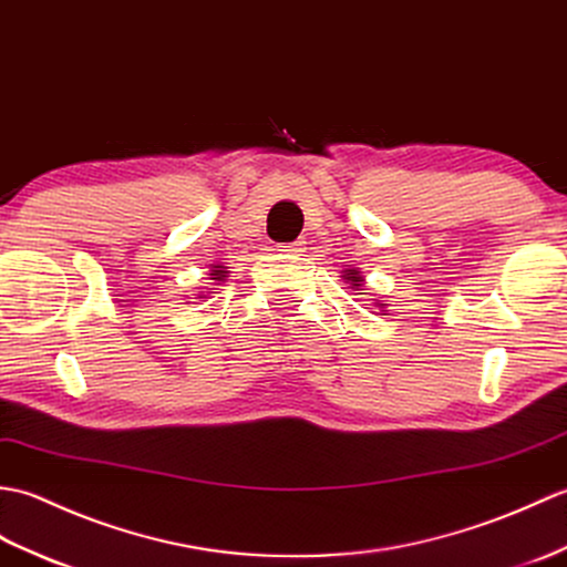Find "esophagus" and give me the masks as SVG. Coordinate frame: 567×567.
<instances>
[{"label":"esophagus","instance_id":"obj_1","mask_svg":"<svg viewBox=\"0 0 567 567\" xmlns=\"http://www.w3.org/2000/svg\"><path fill=\"white\" fill-rule=\"evenodd\" d=\"M281 251H288V255H300V251H306V243L303 240H296V243H286L279 245Z\"/></svg>","mask_w":567,"mask_h":567}]
</instances>
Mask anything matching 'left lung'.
<instances>
[{
  "label": "left lung",
  "mask_w": 567,
  "mask_h": 567,
  "mask_svg": "<svg viewBox=\"0 0 567 567\" xmlns=\"http://www.w3.org/2000/svg\"><path fill=\"white\" fill-rule=\"evenodd\" d=\"M342 279H344V284H351L349 288H354V291H363V276L359 269H344ZM375 308H385V303H375Z\"/></svg>",
  "instance_id": "1"
}]
</instances>
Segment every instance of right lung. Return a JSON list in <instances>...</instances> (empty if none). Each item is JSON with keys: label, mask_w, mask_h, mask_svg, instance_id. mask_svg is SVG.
Masks as SVG:
<instances>
[{"label": "right lung", "mask_w": 567, "mask_h": 567, "mask_svg": "<svg viewBox=\"0 0 567 567\" xmlns=\"http://www.w3.org/2000/svg\"><path fill=\"white\" fill-rule=\"evenodd\" d=\"M208 276L213 281H225V276H228V267H223V264H213ZM198 298H206V293L198 291Z\"/></svg>", "instance_id": "obj_1"}]
</instances>
